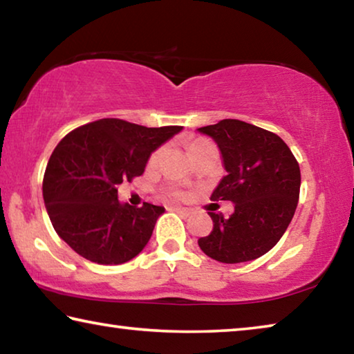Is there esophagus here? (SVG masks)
<instances>
[{"instance_id":"obj_1","label":"esophagus","mask_w":354,"mask_h":354,"mask_svg":"<svg viewBox=\"0 0 354 354\" xmlns=\"http://www.w3.org/2000/svg\"><path fill=\"white\" fill-rule=\"evenodd\" d=\"M173 211H176V212H179V214H183V215H190V209H187V207H181V206H175L173 207Z\"/></svg>"}]
</instances>
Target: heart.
<instances>
[{
	"label": "heart",
	"instance_id": "b5f03b06",
	"mask_svg": "<svg viewBox=\"0 0 354 354\" xmlns=\"http://www.w3.org/2000/svg\"><path fill=\"white\" fill-rule=\"evenodd\" d=\"M206 145H211V143L206 142V140H194V142L190 143V147H189L190 154L194 153V151H196V149L206 147ZM160 154H162V149H158V151H154V153L151 154V158H149V165H154L156 162H158L159 158H160ZM169 194H170V196H175V198H185L184 192L178 190V189H171V190L169 192Z\"/></svg>",
	"mask_w": 354,
	"mask_h": 354
}]
</instances>
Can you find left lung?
Segmentation results:
<instances>
[{
	"instance_id": "obj_1",
	"label": "left lung",
	"mask_w": 354,
	"mask_h": 354,
	"mask_svg": "<svg viewBox=\"0 0 354 354\" xmlns=\"http://www.w3.org/2000/svg\"><path fill=\"white\" fill-rule=\"evenodd\" d=\"M198 131L217 143L227 171L211 200L234 203L230 218L207 212L214 227L198 239L200 248L225 263L257 259L278 243L295 214L301 184L295 156L279 136L241 120Z\"/></svg>"
}]
</instances>
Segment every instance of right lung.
Instances as JSON below:
<instances>
[{
    "label": "right lung",
    "instance_id": "1",
    "mask_svg": "<svg viewBox=\"0 0 354 354\" xmlns=\"http://www.w3.org/2000/svg\"><path fill=\"white\" fill-rule=\"evenodd\" d=\"M181 129L101 118L65 136L44 176L45 207L59 237L80 256L103 266L139 254L165 209L149 203L123 205L117 187L140 176L151 153Z\"/></svg>",
    "mask_w": 354,
    "mask_h": 354
}]
</instances>
